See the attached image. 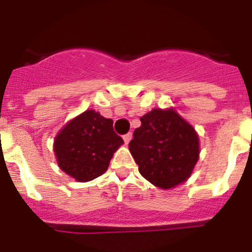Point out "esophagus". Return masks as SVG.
<instances>
[{
    "mask_svg": "<svg viewBox=\"0 0 252 252\" xmlns=\"http://www.w3.org/2000/svg\"><path fill=\"white\" fill-rule=\"evenodd\" d=\"M131 139H132V133H131V132L124 135V141H125V144H126V145H127L128 142H130Z\"/></svg>",
    "mask_w": 252,
    "mask_h": 252,
    "instance_id": "34e87169",
    "label": "esophagus"
}]
</instances>
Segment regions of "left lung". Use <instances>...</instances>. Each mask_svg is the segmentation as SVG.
I'll use <instances>...</instances> for the list:
<instances>
[{"mask_svg": "<svg viewBox=\"0 0 252 252\" xmlns=\"http://www.w3.org/2000/svg\"><path fill=\"white\" fill-rule=\"evenodd\" d=\"M141 126L128 144L142 177L158 188L170 189L192 175L199 159V137L173 107L154 108L140 117Z\"/></svg>", "mask_w": 252, "mask_h": 252, "instance_id": "1", "label": "left lung"}]
</instances>
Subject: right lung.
<instances>
[{"label":"right lung","instance_id":"obj_1","mask_svg":"<svg viewBox=\"0 0 252 252\" xmlns=\"http://www.w3.org/2000/svg\"><path fill=\"white\" fill-rule=\"evenodd\" d=\"M124 140L113 131V121L87 110L64 125L54 139L58 166L77 182H90L108 169Z\"/></svg>","mask_w":252,"mask_h":252}]
</instances>
